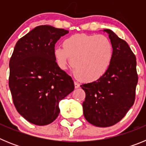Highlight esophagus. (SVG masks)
I'll list each match as a JSON object with an SVG mask.
<instances>
[{"label":"esophagus","instance_id":"esophagus-1","mask_svg":"<svg viewBox=\"0 0 146 146\" xmlns=\"http://www.w3.org/2000/svg\"><path fill=\"white\" fill-rule=\"evenodd\" d=\"M80 87V86L79 83L77 82H74V88H78Z\"/></svg>","mask_w":146,"mask_h":146}]
</instances>
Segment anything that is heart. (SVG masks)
<instances>
[{"label": "heart", "mask_w": 146, "mask_h": 146, "mask_svg": "<svg viewBox=\"0 0 146 146\" xmlns=\"http://www.w3.org/2000/svg\"><path fill=\"white\" fill-rule=\"evenodd\" d=\"M55 60L61 69L68 63L77 78L85 82L100 79L109 69L113 56V47L103 35L74 34L63 42V48L53 50Z\"/></svg>", "instance_id": "heart-1"}]
</instances>
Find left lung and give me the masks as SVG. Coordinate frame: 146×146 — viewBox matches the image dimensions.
I'll list each match as a JSON object with an SVG mask.
<instances>
[{
  "mask_svg": "<svg viewBox=\"0 0 146 146\" xmlns=\"http://www.w3.org/2000/svg\"><path fill=\"white\" fill-rule=\"evenodd\" d=\"M113 47V56L109 69L103 77L81 85L86 92L82 103L87 121L99 127L111 126L119 122L135 99L138 81L136 58L128 44L111 30L104 29Z\"/></svg>",
  "mask_w": 146,
  "mask_h": 146,
  "instance_id": "8db88e82",
  "label": "left lung"
}]
</instances>
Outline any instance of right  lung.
<instances>
[{
    "label": "right lung",
    "mask_w": 146,
    "mask_h": 146,
    "mask_svg": "<svg viewBox=\"0 0 146 146\" xmlns=\"http://www.w3.org/2000/svg\"><path fill=\"white\" fill-rule=\"evenodd\" d=\"M69 31L37 26L18 40L9 61V86L17 110L30 123L44 126L60 113L59 102L74 91L72 77L53 55L55 43Z\"/></svg>",
    "instance_id": "add662e5"
}]
</instances>
